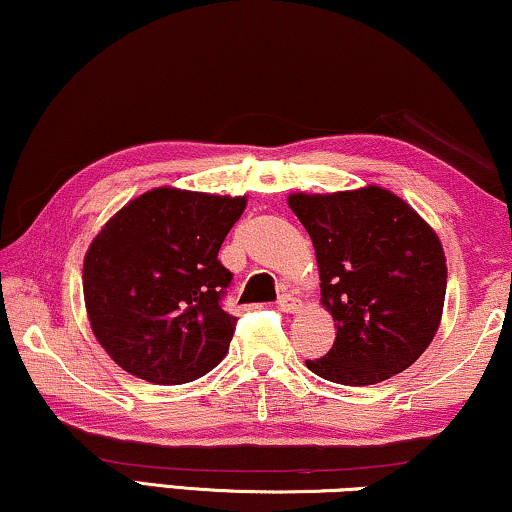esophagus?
Instances as JSON below:
<instances>
[{
  "label": "esophagus",
  "mask_w": 512,
  "mask_h": 512,
  "mask_svg": "<svg viewBox=\"0 0 512 512\" xmlns=\"http://www.w3.org/2000/svg\"><path fill=\"white\" fill-rule=\"evenodd\" d=\"M277 305H279V309H281V311H286V314H298V311L302 309V302H300L298 298H293L291 293L279 295Z\"/></svg>",
  "instance_id": "1"
}]
</instances>
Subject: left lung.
Listing matches in <instances>:
<instances>
[{
  "label": "left lung",
  "instance_id": "obj_1",
  "mask_svg": "<svg viewBox=\"0 0 512 512\" xmlns=\"http://www.w3.org/2000/svg\"><path fill=\"white\" fill-rule=\"evenodd\" d=\"M314 242L335 344L305 365L325 381L374 385L411 367L439 330L446 254L413 207L383 187L291 194Z\"/></svg>",
  "mask_w": 512,
  "mask_h": 512
}]
</instances>
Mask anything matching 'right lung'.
I'll return each instance as SVG.
<instances>
[{"label": "right lung", "mask_w": 512, "mask_h": 512, "mask_svg": "<svg viewBox=\"0 0 512 512\" xmlns=\"http://www.w3.org/2000/svg\"><path fill=\"white\" fill-rule=\"evenodd\" d=\"M244 207L247 196L159 187L129 201L92 240L87 318L124 372L180 385L224 360L235 318L221 298L233 274L217 254Z\"/></svg>", "instance_id": "right-lung-1"}]
</instances>
